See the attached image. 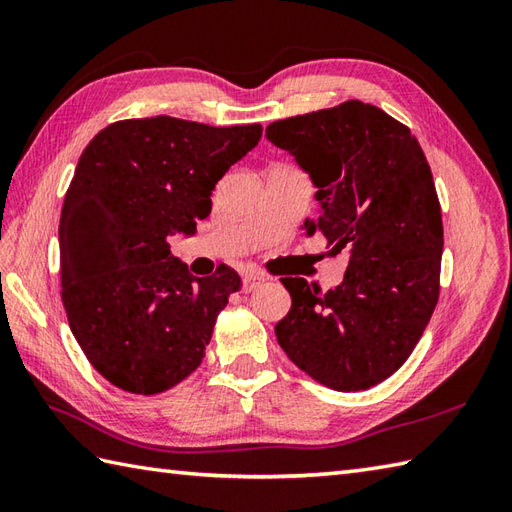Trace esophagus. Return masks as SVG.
Listing matches in <instances>:
<instances>
[{"label":"esophagus","mask_w":512,"mask_h":512,"mask_svg":"<svg viewBox=\"0 0 512 512\" xmlns=\"http://www.w3.org/2000/svg\"><path fill=\"white\" fill-rule=\"evenodd\" d=\"M262 284H264V277L259 275V273H246V275L242 277V290H244V292L255 290L257 286H262Z\"/></svg>","instance_id":"obj_1"}]
</instances>
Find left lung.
Wrapping results in <instances>:
<instances>
[{
  "instance_id": "left-lung-1",
  "label": "left lung",
  "mask_w": 512,
  "mask_h": 512,
  "mask_svg": "<svg viewBox=\"0 0 512 512\" xmlns=\"http://www.w3.org/2000/svg\"><path fill=\"white\" fill-rule=\"evenodd\" d=\"M266 138L308 173L330 253L350 250L328 292L284 277L290 312L275 325L281 350L336 391L383 383L407 361L440 295L442 213L436 184L409 127L363 101L284 118Z\"/></svg>"
}]
</instances>
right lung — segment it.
<instances>
[{"label":"right lung","instance_id":"obj_1","mask_svg":"<svg viewBox=\"0 0 512 512\" xmlns=\"http://www.w3.org/2000/svg\"><path fill=\"white\" fill-rule=\"evenodd\" d=\"M259 138L257 123L154 116L107 125L83 149L61 209V299L74 339L112 385L160 394L202 363L242 281L228 266L193 277L169 242L195 233L217 180Z\"/></svg>","mask_w":512,"mask_h":512}]
</instances>
